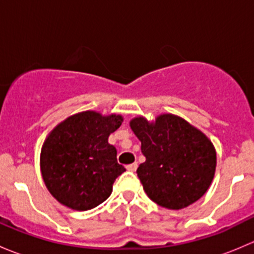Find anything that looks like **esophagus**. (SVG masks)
<instances>
[{
    "instance_id": "34e87169",
    "label": "esophagus",
    "mask_w": 254,
    "mask_h": 254,
    "mask_svg": "<svg viewBox=\"0 0 254 254\" xmlns=\"http://www.w3.org/2000/svg\"><path fill=\"white\" fill-rule=\"evenodd\" d=\"M136 168H137V163L136 162L127 166V170L130 171V172H135V171H136Z\"/></svg>"
}]
</instances>
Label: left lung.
I'll return each mask as SVG.
<instances>
[{
	"label": "left lung",
	"mask_w": 254,
	"mask_h": 254,
	"mask_svg": "<svg viewBox=\"0 0 254 254\" xmlns=\"http://www.w3.org/2000/svg\"><path fill=\"white\" fill-rule=\"evenodd\" d=\"M130 127L141 141L146 161L136 173L151 200L179 210L206 193L216 170V151L203 131L171 113L152 122L136 117Z\"/></svg>",
	"instance_id": "left-lung-1"
}]
</instances>
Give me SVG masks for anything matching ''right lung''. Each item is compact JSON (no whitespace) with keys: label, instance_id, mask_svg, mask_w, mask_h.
Instances as JSON below:
<instances>
[{"label":"right lung","instance_id":"right-lung-1","mask_svg":"<svg viewBox=\"0 0 254 254\" xmlns=\"http://www.w3.org/2000/svg\"><path fill=\"white\" fill-rule=\"evenodd\" d=\"M119 114L86 111L66 118L47 136L40 152L43 181L60 204L77 211L109 198L125 168L108 137L122 125Z\"/></svg>","mask_w":254,"mask_h":254}]
</instances>
